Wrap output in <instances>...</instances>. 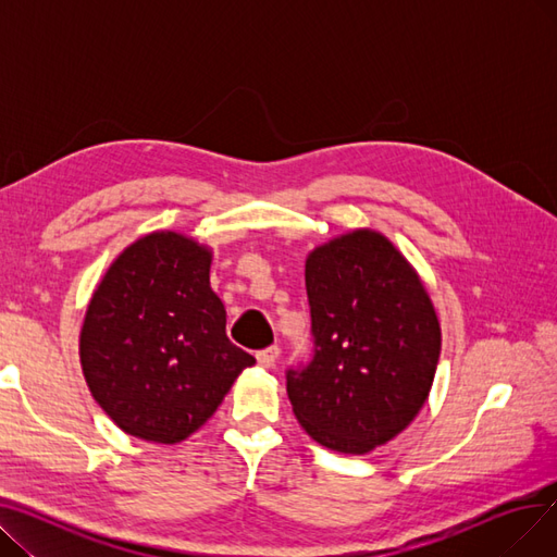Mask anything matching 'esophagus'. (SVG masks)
I'll use <instances>...</instances> for the list:
<instances>
[{
	"label": "esophagus",
	"mask_w": 557,
	"mask_h": 557,
	"mask_svg": "<svg viewBox=\"0 0 557 557\" xmlns=\"http://www.w3.org/2000/svg\"><path fill=\"white\" fill-rule=\"evenodd\" d=\"M277 357H280V347H277V345L263 347V349H259V352H257V363H259L261 368H271V366H275Z\"/></svg>",
	"instance_id": "1"
}]
</instances>
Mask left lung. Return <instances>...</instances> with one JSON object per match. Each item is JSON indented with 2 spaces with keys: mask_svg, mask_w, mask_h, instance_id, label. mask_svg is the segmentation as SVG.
<instances>
[{
  "mask_svg": "<svg viewBox=\"0 0 557 557\" xmlns=\"http://www.w3.org/2000/svg\"><path fill=\"white\" fill-rule=\"evenodd\" d=\"M311 359L286 370L294 413L315 443L368 454L424 406L441 357V325L397 248L357 230L315 248L305 267Z\"/></svg>",
  "mask_w": 557,
  "mask_h": 557,
  "instance_id": "1",
  "label": "left lung"
}]
</instances>
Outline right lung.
<instances>
[{"instance_id":"obj_1","label":"right lung","mask_w":557,"mask_h":557,"mask_svg":"<svg viewBox=\"0 0 557 557\" xmlns=\"http://www.w3.org/2000/svg\"><path fill=\"white\" fill-rule=\"evenodd\" d=\"M210 263V250L183 234H146L114 259L87 307L85 382L112 422L141 441H185L255 363L225 334Z\"/></svg>"}]
</instances>
